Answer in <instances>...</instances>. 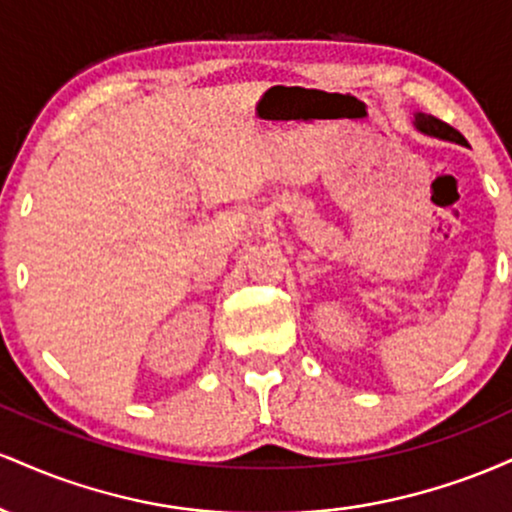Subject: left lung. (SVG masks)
<instances>
[{"mask_svg": "<svg viewBox=\"0 0 512 512\" xmlns=\"http://www.w3.org/2000/svg\"><path fill=\"white\" fill-rule=\"evenodd\" d=\"M414 125H416V129H419V132L431 134V137L448 139V142H455V144H467V139H464L455 127H450L448 122L438 120V117H433V115L416 113L414 115Z\"/></svg>", "mask_w": 512, "mask_h": 512, "instance_id": "obj_1", "label": "left lung"}]
</instances>
